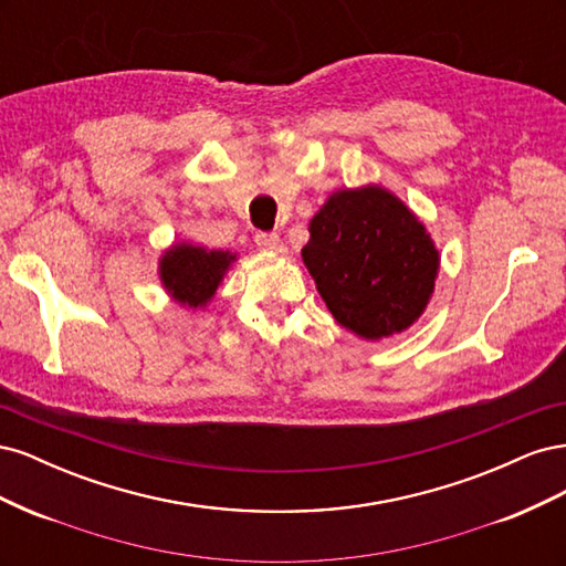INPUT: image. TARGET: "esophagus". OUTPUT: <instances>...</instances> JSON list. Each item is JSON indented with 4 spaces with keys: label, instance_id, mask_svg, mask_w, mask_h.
I'll return each mask as SVG.
<instances>
[{
    "label": "esophagus",
    "instance_id": "esophagus-1",
    "mask_svg": "<svg viewBox=\"0 0 566 566\" xmlns=\"http://www.w3.org/2000/svg\"><path fill=\"white\" fill-rule=\"evenodd\" d=\"M254 245L264 252H281L283 248L279 233H266V231H260L254 235Z\"/></svg>",
    "mask_w": 566,
    "mask_h": 566
}]
</instances>
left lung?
I'll return each mask as SVG.
<instances>
[{"label":"left lung","instance_id":"8db88e82","mask_svg":"<svg viewBox=\"0 0 566 566\" xmlns=\"http://www.w3.org/2000/svg\"><path fill=\"white\" fill-rule=\"evenodd\" d=\"M302 260L342 328L375 342L422 316L441 256L416 212L368 184L328 196L310 221Z\"/></svg>","mask_w":566,"mask_h":566}]
</instances>
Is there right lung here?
Returning <instances> with one entry per match:
<instances>
[{
    "mask_svg": "<svg viewBox=\"0 0 566 566\" xmlns=\"http://www.w3.org/2000/svg\"><path fill=\"white\" fill-rule=\"evenodd\" d=\"M235 262L229 250H208L191 243H175L158 262L160 283L184 310H202L212 302L217 287Z\"/></svg>",
    "mask_w": 566,
    "mask_h": 566,
    "instance_id": "right-lung-1",
    "label": "right lung"
}]
</instances>
